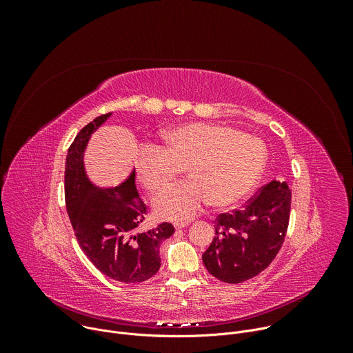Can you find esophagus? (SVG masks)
<instances>
[{
  "instance_id": "obj_1",
  "label": "esophagus",
  "mask_w": 353,
  "mask_h": 353,
  "mask_svg": "<svg viewBox=\"0 0 353 353\" xmlns=\"http://www.w3.org/2000/svg\"><path fill=\"white\" fill-rule=\"evenodd\" d=\"M188 225V222H176L174 223V228L176 229H183V228H185Z\"/></svg>"
}]
</instances>
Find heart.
<instances>
[{
  "label": "heart",
  "instance_id": "1",
  "mask_svg": "<svg viewBox=\"0 0 353 353\" xmlns=\"http://www.w3.org/2000/svg\"><path fill=\"white\" fill-rule=\"evenodd\" d=\"M267 161L261 139L212 123H188L165 132L163 148L143 145L135 161L139 183L150 192L168 188L181 173L190 180L161 194L155 214L188 221L205 205L229 208L253 190Z\"/></svg>",
  "mask_w": 353,
  "mask_h": 353
}]
</instances>
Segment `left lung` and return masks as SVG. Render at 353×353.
I'll list each match as a JSON object with an SVG mask.
<instances>
[{
  "label": "left lung",
  "instance_id": "1",
  "mask_svg": "<svg viewBox=\"0 0 353 353\" xmlns=\"http://www.w3.org/2000/svg\"><path fill=\"white\" fill-rule=\"evenodd\" d=\"M292 191L272 180L244 208L218 215L215 237L203 254L208 272L226 283H241L263 272L286 236Z\"/></svg>",
  "mask_w": 353,
  "mask_h": 353
}]
</instances>
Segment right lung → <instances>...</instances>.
<instances>
[{
    "mask_svg": "<svg viewBox=\"0 0 353 353\" xmlns=\"http://www.w3.org/2000/svg\"><path fill=\"white\" fill-rule=\"evenodd\" d=\"M110 116L102 114L86 124L68 148L65 205L79 247L90 263L114 281L139 283L159 271V247L174 228L163 222L148 232L132 233L146 215L135 187V172L113 188H99L89 180L85 149L92 134Z\"/></svg>",
    "mask_w": 353,
    "mask_h": 353,
    "instance_id": "add662e5",
    "label": "right lung"
}]
</instances>
